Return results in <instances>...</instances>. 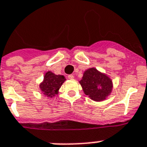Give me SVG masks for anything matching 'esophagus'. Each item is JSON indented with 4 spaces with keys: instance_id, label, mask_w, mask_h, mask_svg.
Wrapping results in <instances>:
<instances>
[{
    "instance_id": "esophagus-1",
    "label": "esophagus",
    "mask_w": 147,
    "mask_h": 147,
    "mask_svg": "<svg viewBox=\"0 0 147 147\" xmlns=\"http://www.w3.org/2000/svg\"><path fill=\"white\" fill-rule=\"evenodd\" d=\"M68 78H69V79L72 80L75 78V76H74L73 75H69V76H68Z\"/></svg>"
}]
</instances>
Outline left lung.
<instances>
[{
  "label": "left lung",
  "mask_w": 147,
  "mask_h": 147,
  "mask_svg": "<svg viewBox=\"0 0 147 147\" xmlns=\"http://www.w3.org/2000/svg\"><path fill=\"white\" fill-rule=\"evenodd\" d=\"M79 83L84 94L95 102L105 100L113 91V81L109 76L94 67L84 71Z\"/></svg>",
  "instance_id": "left-lung-1"
}]
</instances>
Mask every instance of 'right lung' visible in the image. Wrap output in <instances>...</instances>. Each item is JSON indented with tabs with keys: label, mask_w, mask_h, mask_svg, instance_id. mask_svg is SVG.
<instances>
[{
	"label": "right lung",
	"mask_w": 147,
	"mask_h": 147,
	"mask_svg": "<svg viewBox=\"0 0 147 147\" xmlns=\"http://www.w3.org/2000/svg\"><path fill=\"white\" fill-rule=\"evenodd\" d=\"M65 80L62 75H56L51 71H46L43 81L39 84L40 92L48 98H52L59 94V88Z\"/></svg>",
	"instance_id": "add662e5"
}]
</instances>
